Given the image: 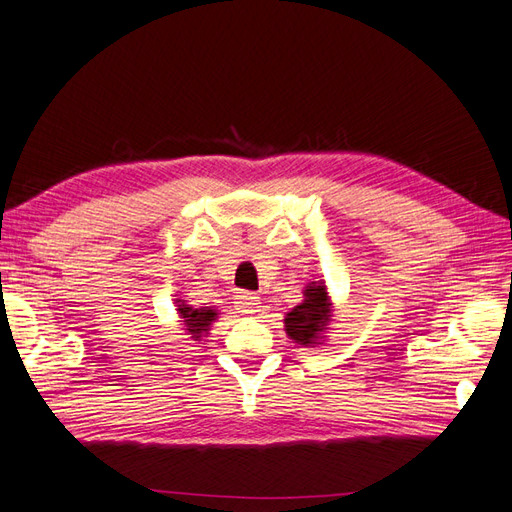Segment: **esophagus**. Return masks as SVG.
<instances>
[{
	"instance_id": "obj_1",
	"label": "esophagus",
	"mask_w": 512,
	"mask_h": 512,
	"mask_svg": "<svg viewBox=\"0 0 512 512\" xmlns=\"http://www.w3.org/2000/svg\"><path fill=\"white\" fill-rule=\"evenodd\" d=\"M235 305L241 314H254L260 307V299L254 292H239L235 297Z\"/></svg>"
}]
</instances>
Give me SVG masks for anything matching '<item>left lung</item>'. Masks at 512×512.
Segmentation results:
<instances>
[{
    "instance_id": "left-lung-1",
    "label": "left lung",
    "mask_w": 512,
    "mask_h": 512,
    "mask_svg": "<svg viewBox=\"0 0 512 512\" xmlns=\"http://www.w3.org/2000/svg\"><path fill=\"white\" fill-rule=\"evenodd\" d=\"M331 303L322 284L307 286L305 301L286 314V333L301 346L318 344V335L329 324Z\"/></svg>"
}]
</instances>
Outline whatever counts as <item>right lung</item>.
I'll use <instances>...</instances> for the list:
<instances>
[{
    "instance_id": "right-lung-1",
    "label": "right lung",
    "mask_w": 512,
    "mask_h": 512,
    "mask_svg": "<svg viewBox=\"0 0 512 512\" xmlns=\"http://www.w3.org/2000/svg\"><path fill=\"white\" fill-rule=\"evenodd\" d=\"M179 314L183 318L185 331L196 339L209 331V324L215 320V316H218L209 307H188V305H179Z\"/></svg>"
}]
</instances>
